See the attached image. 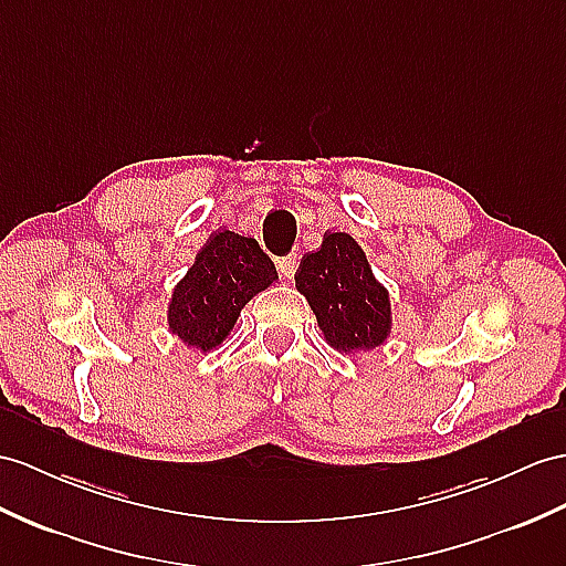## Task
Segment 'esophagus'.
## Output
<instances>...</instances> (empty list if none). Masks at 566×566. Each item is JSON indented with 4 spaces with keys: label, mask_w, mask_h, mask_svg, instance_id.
<instances>
[{
    "label": "esophagus",
    "mask_w": 566,
    "mask_h": 566,
    "mask_svg": "<svg viewBox=\"0 0 566 566\" xmlns=\"http://www.w3.org/2000/svg\"><path fill=\"white\" fill-rule=\"evenodd\" d=\"M279 271H281L283 279H293L295 271H297V256H295V254L283 256V259L279 261Z\"/></svg>",
    "instance_id": "obj_1"
}]
</instances>
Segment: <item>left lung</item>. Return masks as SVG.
<instances>
[{
    "instance_id": "8db88e82",
    "label": "left lung",
    "mask_w": 566,
    "mask_h": 566,
    "mask_svg": "<svg viewBox=\"0 0 566 566\" xmlns=\"http://www.w3.org/2000/svg\"><path fill=\"white\" fill-rule=\"evenodd\" d=\"M295 285L336 350H369L389 336V293L371 275L365 252L348 232L324 235L319 250L302 259Z\"/></svg>"
}]
</instances>
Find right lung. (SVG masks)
Here are the masks:
<instances>
[{
	"instance_id": "add662e5",
	"label": "right lung",
	"mask_w": 566,
	"mask_h": 566,
	"mask_svg": "<svg viewBox=\"0 0 566 566\" xmlns=\"http://www.w3.org/2000/svg\"><path fill=\"white\" fill-rule=\"evenodd\" d=\"M279 273L254 238L223 230L203 244L195 266L175 287L168 310L172 334L189 348L211 350L235 326L242 307Z\"/></svg>"
}]
</instances>
